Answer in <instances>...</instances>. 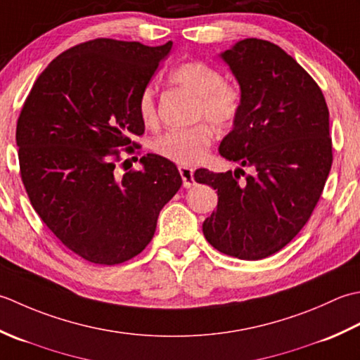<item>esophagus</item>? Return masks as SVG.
I'll return each instance as SVG.
<instances>
[{"label": "esophagus", "mask_w": 360, "mask_h": 360, "mask_svg": "<svg viewBox=\"0 0 360 360\" xmlns=\"http://www.w3.org/2000/svg\"><path fill=\"white\" fill-rule=\"evenodd\" d=\"M179 172L181 175V180H183V188H191L194 185V171L193 167H188V166H180L179 167Z\"/></svg>", "instance_id": "obj_1"}]
</instances>
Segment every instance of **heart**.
Masks as SVG:
<instances>
[{
    "instance_id": "obj_1",
    "label": "heart",
    "mask_w": 360,
    "mask_h": 360,
    "mask_svg": "<svg viewBox=\"0 0 360 360\" xmlns=\"http://www.w3.org/2000/svg\"><path fill=\"white\" fill-rule=\"evenodd\" d=\"M169 80L181 90L197 98V118L210 121L219 129L230 127L240 110L238 86L224 82L222 72L214 65L203 60L180 63L169 72ZM138 115L146 126L157 121L155 96L152 88H144L138 98ZM212 129L208 124H197L191 129L169 130L153 141V150L179 165H194L200 161L212 143Z\"/></svg>"
}]
</instances>
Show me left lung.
Segmentation results:
<instances>
[{
  "instance_id": "8db88e82",
  "label": "left lung",
  "mask_w": 360,
  "mask_h": 360,
  "mask_svg": "<svg viewBox=\"0 0 360 360\" xmlns=\"http://www.w3.org/2000/svg\"><path fill=\"white\" fill-rule=\"evenodd\" d=\"M221 57L242 102L219 152L255 174L194 172L219 197L202 229L219 252L262 259L297 236L320 199L333 165L329 112L315 80L275 43L245 39Z\"/></svg>"
}]
</instances>
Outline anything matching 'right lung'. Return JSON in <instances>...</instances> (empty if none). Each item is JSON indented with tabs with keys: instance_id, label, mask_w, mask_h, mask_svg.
<instances>
[{
	"instance_id": "obj_1",
	"label": "right lung",
	"mask_w": 360,
	"mask_h": 360,
	"mask_svg": "<svg viewBox=\"0 0 360 360\" xmlns=\"http://www.w3.org/2000/svg\"><path fill=\"white\" fill-rule=\"evenodd\" d=\"M171 48L80 43L43 70L21 108L17 146L29 200L62 244L90 262L115 266L141 253L181 186L177 166L155 153L139 158L141 171L118 177L115 169L120 149H139L138 98Z\"/></svg>"
}]
</instances>
